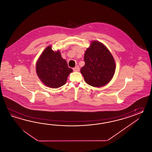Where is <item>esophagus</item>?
<instances>
[{
	"mask_svg": "<svg viewBox=\"0 0 152 152\" xmlns=\"http://www.w3.org/2000/svg\"><path fill=\"white\" fill-rule=\"evenodd\" d=\"M74 71H76V72H78L80 71V68H79V66H76L75 67H74L73 69Z\"/></svg>",
	"mask_w": 152,
	"mask_h": 152,
	"instance_id": "obj_1",
	"label": "esophagus"
}]
</instances>
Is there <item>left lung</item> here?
<instances>
[{
	"label": "left lung",
	"instance_id": "obj_1",
	"mask_svg": "<svg viewBox=\"0 0 152 152\" xmlns=\"http://www.w3.org/2000/svg\"><path fill=\"white\" fill-rule=\"evenodd\" d=\"M84 61L80 71L87 84L100 87L111 81L115 70V59L102 43L92 41L85 53Z\"/></svg>",
	"mask_w": 152,
	"mask_h": 152
}]
</instances>
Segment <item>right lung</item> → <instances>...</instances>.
I'll return each mask as SVG.
<instances>
[{
	"instance_id": "right-lung-1",
	"label": "right lung",
	"mask_w": 152,
	"mask_h": 152,
	"mask_svg": "<svg viewBox=\"0 0 152 152\" xmlns=\"http://www.w3.org/2000/svg\"><path fill=\"white\" fill-rule=\"evenodd\" d=\"M62 58L59 50L54 51L51 46H48L41 53L36 64V71L45 86L56 88L64 85L67 77L72 72Z\"/></svg>"
}]
</instances>
